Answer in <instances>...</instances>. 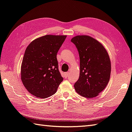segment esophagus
<instances>
[{"label": "esophagus", "mask_w": 132, "mask_h": 132, "mask_svg": "<svg viewBox=\"0 0 132 132\" xmlns=\"http://www.w3.org/2000/svg\"><path fill=\"white\" fill-rule=\"evenodd\" d=\"M69 72H66V73H65V77H68V76H69Z\"/></svg>", "instance_id": "esophagus-1"}]
</instances>
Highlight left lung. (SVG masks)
<instances>
[{
  "label": "left lung",
  "instance_id": "left-lung-1",
  "mask_svg": "<svg viewBox=\"0 0 132 132\" xmlns=\"http://www.w3.org/2000/svg\"><path fill=\"white\" fill-rule=\"evenodd\" d=\"M71 41L80 59V75L74 85L75 90L85 97H95L104 90L110 79V57L102 45L90 36H77Z\"/></svg>",
  "mask_w": 132,
  "mask_h": 132
}]
</instances>
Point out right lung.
Wrapping results in <instances>:
<instances>
[{"label":"right lung","instance_id":"1","mask_svg":"<svg viewBox=\"0 0 132 132\" xmlns=\"http://www.w3.org/2000/svg\"><path fill=\"white\" fill-rule=\"evenodd\" d=\"M66 37L45 35L32 41L26 49L21 65V80L35 97L45 98L52 96L63 81L56 55Z\"/></svg>","mask_w":132,"mask_h":132}]
</instances>
